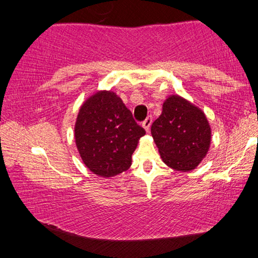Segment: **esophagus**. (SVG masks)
<instances>
[{"mask_svg": "<svg viewBox=\"0 0 258 258\" xmlns=\"http://www.w3.org/2000/svg\"><path fill=\"white\" fill-rule=\"evenodd\" d=\"M151 124H152V117L151 116H148L147 118H146V120L142 123V126H143V128L146 130V132H149Z\"/></svg>", "mask_w": 258, "mask_h": 258, "instance_id": "obj_1", "label": "esophagus"}]
</instances>
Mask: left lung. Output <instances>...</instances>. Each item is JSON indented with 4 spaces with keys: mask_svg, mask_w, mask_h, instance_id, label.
<instances>
[{
    "mask_svg": "<svg viewBox=\"0 0 258 258\" xmlns=\"http://www.w3.org/2000/svg\"><path fill=\"white\" fill-rule=\"evenodd\" d=\"M151 135L164 163L178 172L197 167L212 141L205 112L177 94L166 98L160 116L151 125Z\"/></svg>",
    "mask_w": 258,
    "mask_h": 258,
    "instance_id": "left-lung-1",
    "label": "left lung"
}]
</instances>
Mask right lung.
<instances>
[{"label":"right lung","instance_id":"1","mask_svg":"<svg viewBox=\"0 0 258 258\" xmlns=\"http://www.w3.org/2000/svg\"><path fill=\"white\" fill-rule=\"evenodd\" d=\"M146 131L113 91H97L78 110L74 137L83 163L95 175L112 177L126 172Z\"/></svg>","mask_w":258,"mask_h":258}]
</instances>
